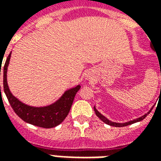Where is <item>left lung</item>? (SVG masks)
Masks as SVG:
<instances>
[{
	"mask_svg": "<svg viewBox=\"0 0 161 161\" xmlns=\"http://www.w3.org/2000/svg\"><path fill=\"white\" fill-rule=\"evenodd\" d=\"M152 47V46H151ZM161 74V72H160ZM161 89V88H160ZM152 108L149 110L147 114H145L144 115H142V116H141V117H139V118H136L135 119V120H133V121H128V122H125V123H117V122H114V121H109V120H108V119L106 118L105 116H103V115H102L101 113H99V112L97 111V109L95 108L94 107V110H95V113H96V115H97L99 118L101 119L102 121H103L104 123H106V124L108 125H110V126H113V127H125V126H128V125H130V124H133V123H135V122H137V121H142L143 119L146 118V116L148 115L149 113L151 112V110H152Z\"/></svg>",
	"mask_w": 161,
	"mask_h": 161,
	"instance_id": "8db88e82",
	"label": "left lung"
}]
</instances>
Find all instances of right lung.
I'll return each mask as SVG.
<instances>
[{
	"instance_id": "right-lung-1",
	"label": "right lung",
	"mask_w": 161,
	"mask_h": 161,
	"mask_svg": "<svg viewBox=\"0 0 161 161\" xmlns=\"http://www.w3.org/2000/svg\"><path fill=\"white\" fill-rule=\"evenodd\" d=\"M10 57H11V53L7 58L5 64L2 69L3 89H4V92L8 97L9 103L14 109V111L16 113V115L27 123L38 126L40 128H51L60 124L69 114L70 107L73 103L74 97L81 88L80 85H77L76 87L66 91L58 101L49 106H46V107L28 106L19 101L14 96H13L9 90L8 82H7V71H8L9 61H10ZM1 64H2V61H1ZM1 68H2V65L0 67V76Z\"/></svg>"
}]
</instances>
